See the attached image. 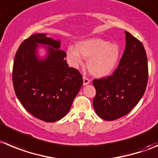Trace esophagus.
I'll return each instance as SVG.
<instances>
[{
	"mask_svg": "<svg viewBox=\"0 0 158 158\" xmlns=\"http://www.w3.org/2000/svg\"><path fill=\"white\" fill-rule=\"evenodd\" d=\"M83 81H84V85H88V84H90V80L86 77H83Z\"/></svg>",
	"mask_w": 158,
	"mask_h": 158,
	"instance_id": "34e87169",
	"label": "esophagus"
}]
</instances>
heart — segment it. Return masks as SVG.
Returning <instances> with one entry per match:
<instances>
[{
  "instance_id": "1",
  "label": "heart",
  "mask_w": 158,
  "mask_h": 158,
  "mask_svg": "<svg viewBox=\"0 0 158 158\" xmlns=\"http://www.w3.org/2000/svg\"><path fill=\"white\" fill-rule=\"evenodd\" d=\"M69 63L73 67L83 64V58L88 60L87 67L91 74L106 77L116 68L120 56V48L116 43L100 38H93L77 43L76 48L69 46L67 50Z\"/></svg>"
}]
</instances>
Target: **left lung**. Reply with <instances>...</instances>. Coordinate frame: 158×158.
<instances>
[{
    "mask_svg": "<svg viewBox=\"0 0 158 158\" xmlns=\"http://www.w3.org/2000/svg\"><path fill=\"white\" fill-rule=\"evenodd\" d=\"M126 48L118 68L108 77L94 79L93 106L100 118L112 121L128 114L145 92L148 80V58L143 46L125 31Z\"/></svg>",
    "mask_w": 158,
    "mask_h": 158,
    "instance_id": "1",
    "label": "left lung"
}]
</instances>
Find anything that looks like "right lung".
Here are the masks:
<instances>
[{
	"label": "right lung",
	"instance_id": "1",
	"mask_svg": "<svg viewBox=\"0 0 158 158\" xmlns=\"http://www.w3.org/2000/svg\"><path fill=\"white\" fill-rule=\"evenodd\" d=\"M40 44L46 57L38 55ZM47 45V47H46ZM60 41L37 33L22 42L15 56L12 80L16 96L35 118L47 123L61 119L70 110L83 85L77 70L69 67Z\"/></svg>",
	"mask_w": 158,
	"mask_h": 158
}]
</instances>
